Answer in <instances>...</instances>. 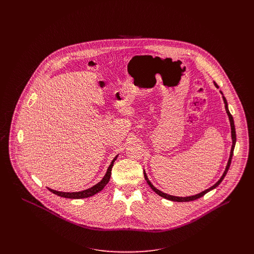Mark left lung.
I'll use <instances>...</instances> for the list:
<instances>
[{
    "label": "left lung",
    "mask_w": 254,
    "mask_h": 254,
    "mask_svg": "<svg viewBox=\"0 0 254 254\" xmlns=\"http://www.w3.org/2000/svg\"><path fill=\"white\" fill-rule=\"evenodd\" d=\"M214 84H215V86L217 87V88H219L218 87V85H217L215 82H214ZM221 92V94H222V97H223V101H224V103H225V110H226V113H227V115H228V118H229V122H230V126H231V137H232V147H231V152H230V157H229V160H228V163H227V166H226V169H225V171H224V173H223V175H222V177L217 181L216 182V184H214L212 187H210L209 189H207V190H205V191H203V192H201V193H199V194H197V195H194V196H189V197H176V196H172V195H168V194H166V193H163L162 191H160V190H158L151 182H150V180H149V178H148V176H147V174H146V172L143 171V176H144V179H146V181H147V183L149 184V186L152 188V190H154L159 196H161V197H163V198H165V199H168V200H171V201H174V202H189V201H194V200H196V199H199V198H201V197H203L206 193H208L209 191H211V190H213V189H215L217 186H218L221 182H222V180L224 179V177L226 176V174H227V172H228V170H229V167H230V164H231V159H232V156H233V151H234V147H235V142H236V132H235V126H234V121H233V118H232V116H231V114H230V112H229V110H228V104H227V100H226V98L223 96V93H222V91H220Z\"/></svg>",
    "instance_id": "1"
}]
</instances>
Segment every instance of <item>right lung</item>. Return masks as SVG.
<instances>
[{
  "label": "right lung",
  "instance_id": "1",
  "mask_svg": "<svg viewBox=\"0 0 254 254\" xmlns=\"http://www.w3.org/2000/svg\"><path fill=\"white\" fill-rule=\"evenodd\" d=\"M117 158H118V156H116V158L112 161L110 167H108V169L106 171V174L104 175V177L102 178L100 182L97 183L96 185H94L93 187L89 188V189H86V190L80 191V192H72V193H70V192H59V191H55V190H52V189H49V188L48 189H49L50 192H52L55 195H58V196L63 197V198H69V199H82V198H87V197L93 196L96 193L100 192L106 186V184L108 183V181H110L111 175H112V168H113L114 163L117 160Z\"/></svg>",
  "mask_w": 254,
  "mask_h": 254
}]
</instances>
